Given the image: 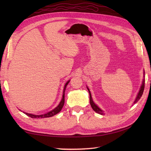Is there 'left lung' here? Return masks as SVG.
I'll list each match as a JSON object with an SVG mask.
<instances>
[{
	"label": "left lung",
	"mask_w": 151,
	"mask_h": 151,
	"mask_svg": "<svg viewBox=\"0 0 151 151\" xmlns=\"http://www.w3.org/2000/svg\"><path fill=\"white\" fill-rule=\"evenodd\" d=\"M88 88V91H89V102H90L91 106V108H93V110L95 112H97V113H98V114H103V111H102V110H101V109L99 108L94 103L93 101L92 98H91V95L90 91H89V89H88V88ZM144 88H145V81H144V80H143V83H142V86H141L140 90H139V93H138V94H137V97H136V99L135 101H134V104L136 103V102L139 100L141 97H142V96L143 91H144Z\"/></svg>",
	"instance_id": "8db88e82"
}]
</instances>
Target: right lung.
I'll list each match as a JSON object with an SVG mask.
<instances>
[{
	"mask_svg": "<svg viewBox=\"0 0 151 151\" xmlns=\"http://www.w3.org/2000/svg\"><path fill=\"white\" fill-rule=\"evenodd\" d=\"M70 81H69L68 82H67L65 86H64V89H63V97H62V101H61L60 103L59 104V105L58 106L54 108L53 110L50 111L49 112H48L47 114H43V115H33V114H28V113H24L25 114H26L27 115H28V116H29L32 118H44V117H52V116H54V115L57 114L58 113H59V112L62 110V109L63 106L64 105V102H65V89H66V87L67 84H69Z\"/></svg>",
	"mask_w": 151,
	"mask_h": 151,
	"instance_id": "right-lung-1",
	"label": "right lung"
}]
</instances>
